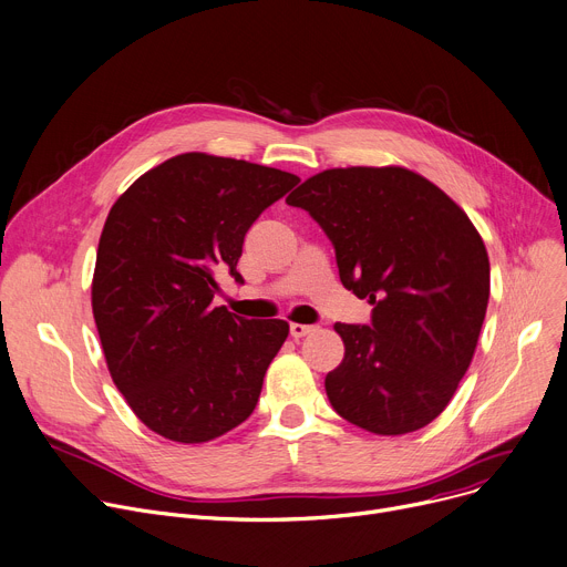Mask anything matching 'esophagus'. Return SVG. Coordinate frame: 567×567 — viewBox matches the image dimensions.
<instances>
[{"mask_svg":"<svg viewBox=\"0 0 567 567\" xmlns=\"http://www.w3.org/2000/svg\"><path fill=\"white\" fill-rule=\"evenodd\" d=\"M289 332L293 339H300V337H308L315 332V326H306V323H291L289 326Z\"/></svg>","mask_w":567,"mask_h":567,"instance_id":"esophagus-1","label":"esophagus"}]
</instances>
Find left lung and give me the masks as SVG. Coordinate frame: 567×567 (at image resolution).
<instances>
[{
    "mask_svg": "<svg viewBox=\"0 0 567 567\" xmlns=\"http://www.w3.org/2000/svg\"><path fill=\"white\" fill-rule=\"evenodd\" d=\"M334 246L339 280L373 306L334 323L344 360L326 375L339 417L403 435L431 424L465 375L487 310V250L442 188L401 166L312 175L287 198Z\"/></svg>",
    "mask_w": 567,
    "mask_h": 567,
    "instance_id": "left-lung-1",
    "label": "left lung"
}]
</instances>
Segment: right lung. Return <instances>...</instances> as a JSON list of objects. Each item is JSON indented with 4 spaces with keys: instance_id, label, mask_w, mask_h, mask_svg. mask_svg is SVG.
Wrapping results in <instances>:
<instances>
[{
    "instance_id": "1",
    "label": "right lung",
    "mask_w": 567,
    "mask_h": 567,
    "mask_svg": "<svg viewBox=\"0 0 567 567\" xmlns=\"http://www.w3.org/2000/svg\"><path fill=\"white\" fill-rule=\"evenodd\" d=\"M298 182L244 159L186 153L113 203L91 303L111 379L150 431L198 444L250 417L289 323L214 308L216 274L228 269L244 282L237 261L248 228Z\"/></svg>"
}]
</instances>
